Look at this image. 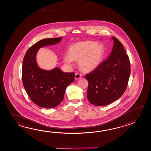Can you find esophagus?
Here are the masks:
<instances>
[{"mask_svg": "<svg viewBox=\"0 0 151 151\" xmlns=\"http://www.w3.org/2000/svg\"><path fill=\"white\" fill-rule=\"evenodd\" d=\"M81 77V74H80L79 73H77L76 74H75V79H76V80L79 79Z\"/></svg>", "mask_w": 151, "mask_h": 151, "instance_id": "1", "label": "esophagus"}]
</instances>
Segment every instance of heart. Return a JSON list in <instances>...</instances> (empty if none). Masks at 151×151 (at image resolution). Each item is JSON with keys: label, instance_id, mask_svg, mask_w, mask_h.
Wrapping results in <instances>:
<instances>
[{"label": "heart", "instance_id": "heart-1", "mask_svg": "<svg viewBox=\"0 0 151 151\" xmlns=\"http://www.w3.org/2000/svg\"><path fill=\"white\" fill-rule=\"evenodd\" d=\"M105 48L102 44L91 41L80 42L71 46L68 54L64 56L66 64L71 65L74 60H79L80 69L85 72L92 71L99 65L103 59Z\"/></svg>", "mask_w": 151, "mask_h": 151}]
</instances>
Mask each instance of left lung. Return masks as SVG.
<instances>
[{
    "label": "left lung",
    "instance_id": "1",
    "mask_svg": "<svg viewBox=\"0 0 151 151\" xmlns=\"http://www.w3.org/2000/svg\"><path fill=\"white\" fill-rule=\"evenodd\" d=\"M112 51L105 60L85 75L87 99L96 106H105L122 96L131 73L130 61L122 43L115 37Z\"/></svg>",
    "mask_w": 151,
    "mask_h": 151
}]
</instances>
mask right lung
Returning <instances> with one entry per match:
<instances>
[{"mask_svg":"<svg viewBox=\"0 0 151 151\" xmlns=\"http://www.w3.org/2000/svg\"><path fill=\"white\" fill-rule=\"evenodd\" d=\"M61 37L42 39L26 51L23 59L22 81L29 98L40 107L51 109L61 103L66 87L74 80V72H63L58 68L45 71L37 66L35 55L39 48L60 42Z\"/></svg>","mask_w":151,"mask_h":151,"instance_id":"obj_1","label":"right lung"}]
</instances>
